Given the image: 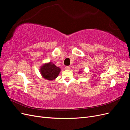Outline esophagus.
Wrapping results in <instances>:
<instances>
[{"mask_svg": "<svg viewBox=\"0 0 130 130\" xmlns=\"http://www.w3.org/2000/svg\"><path fill=\"white\" fill-rule=\"evenodd\" d=\"M66 69L67 70H70V67L69 66H67L66 67Z\"/></svg>", "mask_w": 130, "mask_h": 130, "instance_id": "obj_1", "label": "esophagus"}]
</instances>
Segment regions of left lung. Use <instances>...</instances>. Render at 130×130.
I'll return each mask as SVG.
<instances>
[{"mask_svg": "<svg viewBox=\"0 0 130 130\" xmlns=\"http://www.w3.org/2000/svg\"><path fill=\"white\" fill-rule=\"evenodd\" d=\"M81 72H82V70H80V71H79V72H78V73H81Z\"/></svg>", "mask_w": 130, "mask_h": 130, "instance_id": "8db88e82", "label": "left lung"}]
</instances>
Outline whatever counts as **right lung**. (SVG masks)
<instances>
[{"label": "right lung", "instance_id": "add662e5", "mask_svg": "<svg viewBox=\"0 0 130 130\" xmlns=\"http://www.w3.org/2000/svg\"><path fill=\"white\" fill-rule=\"evenodd\" d=\"M40 72L42 76L45 79L53 81L57 77L61 72V69L55 65L52 62H50L41 66Z\"/></svg>", "mask_w": 130, "mask_h": 130}]
</instances>
